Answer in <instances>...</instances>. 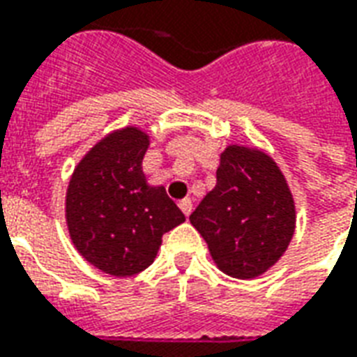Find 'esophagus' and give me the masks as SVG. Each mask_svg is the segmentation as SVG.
<instances>
[{
	"instance_id": "obj_1",
	"label": "esophagus",
	"mask_w": 357,
	"mask_h": 357,
	"mask_svg": "<svg viewBox=\"0 0 357 357\" xmlns=\"http://www.w3.org/2000/svg\"><path fill=\"white\" fill-rule=\"evenodd\" d=\"M179 208H181V212H183L185 216H189V214L193 212V202H191V199H183V201H179Z\"/></svg>"
}]
</instances>
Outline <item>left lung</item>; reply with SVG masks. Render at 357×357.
Wrapping results in <instances>:
<instances>
[{"label":"left lung","instance_id":"obj_1","mask_svg":"<svg viewBox=\"0 0 357 357\" xmlns=\"http://www.w3.org/2000/svg\"><path fill=\"white\" fill-rule=\"evenodd\" d=\"M220 271L256 279L287 252L296 229L289 181L264 149L231 143L222 151L216 187L189 216Z\"/></svg>","mask_w":357,"mask_h":357}]
</instances>
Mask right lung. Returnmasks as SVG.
<instances>
[{
    "label": "right lung",
    "mask_w": 357,
    "mask_h": 357,
    "mask_svg": "<svg viewBox=\"0 0 357 357\" xmlns=\"http://www.w3.org/2000/svg\"><path fill=\"white\" fill-rule=\"evenodd\" d=\"M151 145L139 126L107 133L74 166L65 220L82 258L102 273L132 277L155 262L162 235L185 216L162 185H151L143 156Z\"/></svg>",
    "instance_id": "add662e5"
}]
</instances>
